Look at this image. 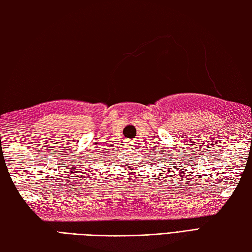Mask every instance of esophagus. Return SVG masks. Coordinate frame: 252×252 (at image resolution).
Returning a JSON list of instances; mask_svg holds the SVG:
<instances>
[{"label": "esophagus", "instance_id": "1", "mask_svg": "<svg viewBox=\"0 0 252 252\" xmlns=\"http://www.w3.org/2000/svg\"><path fill=\"white\" fill-rule=\"evenodd\" d=\"M132 143H133V142H132V141H130V140H125V144H126V146H128V147L132 146V145H133Z\"/></svg>", "mask_w": 252, "mask_h": 252}]
</instances>
